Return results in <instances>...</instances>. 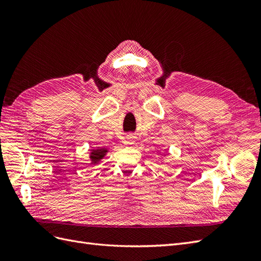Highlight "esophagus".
I'll use <instances>...</instances> for the list:
<instances>
[{
    "mask_svg": "<svg viewBox=\"0 0 261 261\" xmlns=\"http://www.w3.org/2000/svg\"><path fill=\"white\" fill-rule=\"evenodd\" d=\"M136 141V136L134 135V134H128L127 136H126V143L128 145H134Z\"/></svg>",
    "mask_w": 261,
    "mask_h": 261,
    "instance_id": "obj_1",
    "label": "esophagus"
}]
</instances>
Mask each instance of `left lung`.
Instances as JSON below:
<instances>
[{
  "mask_svg": "<svg viewBox=\"0 0 261 261\" xmlns=\"http://www.w3.org/2000/svg\"><path fill=\"white\" fill-rule=\"evenodd\" d=\"M158 153H159V154H160V158H161V156H162V155H161V154H162V153H161V152H160V151H159V152H158ZM163 153H164V154H167V153H168V151H164V152H163Z\"/></svg>",
  "mask_w": 261,
  "mask_h": 261,
  "instance_id": "left-lung-1",
  "label": "left lung"
}]
</instances>
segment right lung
<instances>
[{"label":"right lung","instance_id":"add662e5","mask_svg":"<svg viewBox=\"0 0 261 261\" xmlns=\"http://www.w3.org/2000/svg\"><path fill=\"white\" fill-rule=\"evenodd\" d=\"M110 151V148L107 147H97L94 149H90L89 160L91 164H98Z\"/></svg>","mask_w":261,"mask_h":261}]
</instances>
